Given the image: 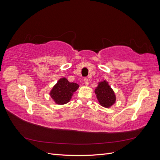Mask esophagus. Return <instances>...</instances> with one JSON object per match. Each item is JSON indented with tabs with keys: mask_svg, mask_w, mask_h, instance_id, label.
<instances>
[{
	"mask_svg": "<svg viewBox=\"0 0 160 160\" xmlns=\"http://www.w3.org/2000/svg\"><path fill=\"white\" fill-rule=\"evenodd\" d=\"M83 81H84V83H85V84L86 85H89V80H88V78H87V77H85V78H84Z\"/></svg>",
	"mask_w": 160,
	"mask_h": 160,
	"instance_id": "obj_1",
	"label": "esophagus"
}]
</instances>
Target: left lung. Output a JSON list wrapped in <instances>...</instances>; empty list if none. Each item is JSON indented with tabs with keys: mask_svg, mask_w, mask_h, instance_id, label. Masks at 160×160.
I'll return each instance as SVG.
<instances>
[{
	"mask_svg": "<svg viewBox=\"0 0 160 160\" xmlns=\"http://www.w3.org/2000/svg\"><path fill=\"white\" fill-rule=\"evenodd\" d=\"M95 92L100 105L103 107L110 108L115 103V93L107 81L100 82Z\"/></svg>",
	"mask_w": 160,
	"mask_h": 160,
	"instance_id": "obj_1",
	"label": "left lung"
}]
</instances>
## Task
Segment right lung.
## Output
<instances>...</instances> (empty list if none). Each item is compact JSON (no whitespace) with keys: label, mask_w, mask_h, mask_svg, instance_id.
I'll use <instances>...</instances> for the list:
<instances>
[{"label":"right lung","mask_w":160,"mask_h":160,"mask_svg":"<svg viewBox=\"0 0 160 160\" xmlns=\"http://www.w3.org/2000/svg\"><path fill=\"white\" fill-rule=\"evenodd\" d=\"M78 88V84L71 83L67 79L62 78L53 87L50 95L56 103L65 104L69 102L72 94Z\"/></svg>","instance_id":"1"}]
</instances>
